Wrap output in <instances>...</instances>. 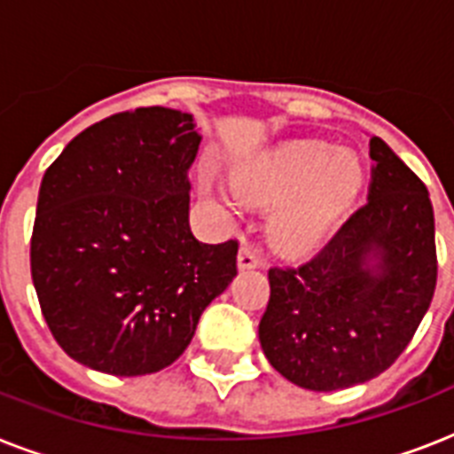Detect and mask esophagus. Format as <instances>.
Here are the masks:
<instances>
[{
    "label": "esophagus",
    "instance_id": "esophagus-1",
    "mask_svg": "<svg viewBox=\"0 0 454 454\" xmlns=\"http://www.w3.org/2000/svg\"><path fill=\"white\" fill-rule=\"evenodd\" d=\"M262 266V256L256 252L252 245H242L240 252H238V269L240 270H247V269H259Z\"/></svg>",
    "mask_w": 454,
    "mask_h": 454
}]
</instances>
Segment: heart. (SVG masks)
<instances>
[{
    "label": "heart",
    "instance_id": "b5f03b06",
    "mask_svg": "<svg viewBox=\"0 0 454 454\" xmlns=\"http://www.w3.org/2000/svg\"><path fill=\"white\" fill-rule=\"evenodd\" d=\"M363 181L356 153L294 141L242 164L233 174V191L247 205H283L270 223L273 242L287 254H306L348 212Z\"/></svg>",
    "mask_w": 454,
    "mask_h": 454
}]
</instances>
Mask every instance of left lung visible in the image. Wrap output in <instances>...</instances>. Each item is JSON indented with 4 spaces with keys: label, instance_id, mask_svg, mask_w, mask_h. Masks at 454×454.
I'll return each mask as SVG.
<instances>
[{
    "label": "left lung",
    "instance_id": "8db88e82",
    "mask_svg": "<svg viewBox=\"0 0 454 454\" xmlns=\"http://www.w3.org/2000/svg\"><path fill=\"white\" fill-rule=\"evenodd\" d=\"M370 157L367 205L310 262L269 270L259 341L270 365L309 391L348 388L394 365L436 290L429 191L380 137Z\"/></svg>",
    "mask_w": 454,
    "mask_h": 454
}]
</instances>
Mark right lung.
<instances>
[{
    "instance_id": "1",
    "label": "right lung",
    "mask_w": 454,
    "mask_h": 454,
    "mask_svg": "<svg viewBox=\"0 0 454 454\" xmlns=\"http://www.w3.org/2000/svg\"><path fill=\"white\" fill-rule=\"evenodd\" d=\"M202 137L181 110L117 113L46 169L30 270L53 339L115 377L171 365L202 310L238 276V242H200L188 169Z\"/></svg>"
}]
</instances>
